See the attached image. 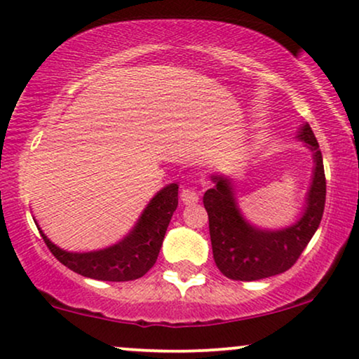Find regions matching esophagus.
<instances>
[{
    "mask_svg": "<svg viewBox=\"0 0 359 359\" xmlns=\"http://www.w3.org/2000/svg\"><path fill=\"white\" fill-rule=\"evenodd\" d=\"M180 198L185 205H192L198 202V194L194 187H185L182 189V194H180Z\"/></svg>",
    "mask_w": 359,
    "mask_h": 359,
    "instance_id": "obj_1",
    "label": "esophagus"
}]
</instances>
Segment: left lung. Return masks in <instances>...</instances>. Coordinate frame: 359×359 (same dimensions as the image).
Segmentation results:
<instances>
[{"instance_id": "obj_1", "label": "left lung", "mask_w": 359, "mask_h": 359, "mask_svg": "<svg viewBox=\"0 0 359 359\" xmlns=\"http://www.w3.org/2000/svg\"><path fill=\"white\" fill-rule=\"evenodd\" d=\"M299 140L313 152V177L302 218L284 229H261L248 223L238 208L233 185L223 175H212L213 189L203 195L208 213L213 259L223 276L233 280H259L290 269L317 231L325 208L327 182L322 152L312 128L304 124Z\"/></svg>"}]
</instances>
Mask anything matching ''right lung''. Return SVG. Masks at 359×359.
I'll return each mask as SVG.
<instances>
[{"mask_svg":"<svg viewBox=\"0 0 359 359\" xmlns=\"http://www.w3.org/2000/svg\"><path fill=\"white\" fill-rule=\"evenodd\" d=\"M179 205V185L170 184L147 203L136 226L116 245L90 252H70L55 246L41 228L42 240L62 264L90 279L124 283L140 279L156 264L172 215ZM37 224V223H36Z\"/></svg>","mask_w":359,"mask_h":359,"instance_id":"right-lung-1","label":"right lung"}]
</instances>
